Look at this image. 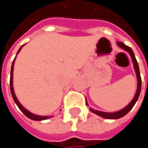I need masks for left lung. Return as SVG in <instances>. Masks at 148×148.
Wrapping results in <instances>:
<instances>
[{
  "instance_id": "1",
  "label": "left lung",
  "mask_w": 148,
  "mask_h": 148,
  "mask_svg": "<svg viewBox=\"0 0 148 148\" xmlns=\"http://www.w3.org/2000/svg\"><path fill=\"white\" fill-rule=\"evenodd\" d=\"M117 45L119 47H121L122 49H123L124 50L128 51L132 58V61H133L134 63V70H135V73H136V76H137V80H138V86H137V91H136V93L134 95V98L133 99V100L129 103L125 108H123V110L117 111V112H113V113H106V112H102V111H99V110H94L92 109H90L92 112L97 114L98 116H102L103 118H107V119H118V118H121L123 116H124L126 114H128L130 110L134 107V105L135 104L136 101L138 100V98L140 96V89H141V78H140V69H139V66H138V62L135 59V56H134V54L133 50L131 49L130 47L125 45L122 42H117ZM87 104V103H86Z\"/></svg>"
}]
</instances>
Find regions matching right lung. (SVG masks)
Instances as JSON below:
<instances>
[{"instance_id":"1","label":"right lung","mask_w":148,"mask_h":148,"mask_svg":"<svg viewBox=\"0 0 148 148\" xmlns=\"http://www.w3.org/2000/svg\"><path fill=\"white\" fill-rule=\"evenodd\" d=\"M23 46H21L20 47V49H18V53L19 52V50L21 49V48H22ZM17 53V54H18ZM14 62H13V64H12V68H11V76H10V90H11V93H12V96H13V99H14V102L16 103V104L18 105V107L20 109V110L28 117V118H30V119H32V120H35V121H42V120H46V119H48V118H49L50 116H38V115H34V114H32V113H31L30 111H28L27 110H25L21 104L20 103L18 102V100L17 99V98H16V96H15L14 94V87H13V71H14Z\"/></svg>"}]
</instances>
